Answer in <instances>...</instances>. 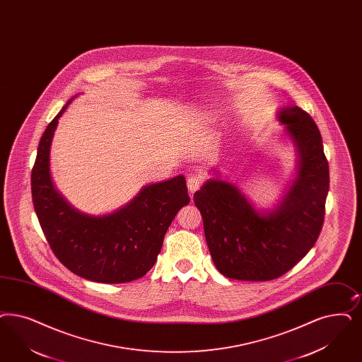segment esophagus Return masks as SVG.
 <instances>
[{
  "instance_id": "34e87169",
  "label": "esophagus",
  "mask_w": 362,
  "mask_h": 362,
  "mask_svg": "<svg viewBox=\"0 0 362 362\" xmlns=\"http://www.w3.org/2000/svg\"><path fill=\"white\" fill-rule=\"evenodd\" d=\"M200 185H202V182H200L199 177H197V176H191V177H188L187 187L188 191H189V194L192 195L195 191H198V189H199Z\"/></svg>"
}]
</instances>
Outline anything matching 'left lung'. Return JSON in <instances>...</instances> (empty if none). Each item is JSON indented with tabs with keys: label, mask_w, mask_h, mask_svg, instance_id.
Returning <instances> with one entry per match:
<instances>
[{
	"label": "left lung",
	"mask_w": 362,
	"mask_h": 362,
	"mask_svg": "<svg viewBox=\"0 0 362 362\" xmlns=\"http://www.w3.org/2000/svg\"><path fill=\"white\" fill-rule=\"evenodd\" d=\"M298 151V174L273 211H257L234 185L210 179L194 194L212 261L238 281H272L310 251L322 230L329 163L320 129L299 107L278 112Z\"/></svg>",
	"instance_id": "obj_1"
}]
</instances>
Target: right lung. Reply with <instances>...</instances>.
I'll list each match as a JSON object with an SVG mask.
<instances>
[{
  "instance_id": "right-lung-1",
  "label": "right lung",
  "mask_w": 362,
  "mask_h": 362,
  "mask_svg": "<svg viewBox=\"0 0 362 362\" xmlns=\"http://www.w3.org/2000/svg\"><path fill=\"white\" fill-rule=\"evenodd\" d=\"M71 100L44 131L32 168V199L50 249L74 274L100 284H124L147 274L177 211L189 203L183 175L143 188L117 211H77L54 188L49 170L52 137Z\"/></svg>"
}]
</instances>
